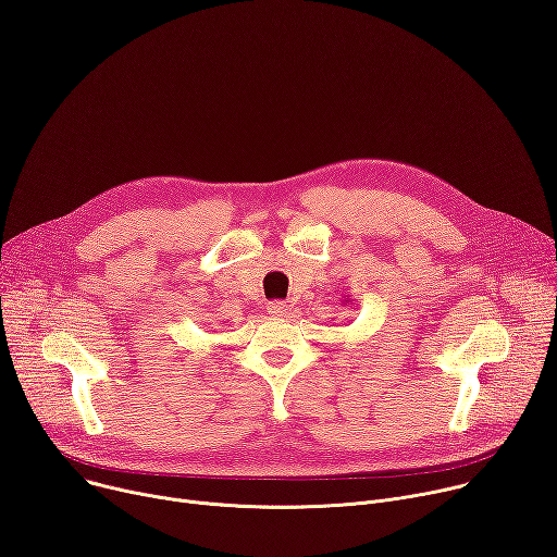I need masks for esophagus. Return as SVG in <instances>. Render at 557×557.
I'll return each instance as SVG.
<instances>
[{"label": "esophagus", "mask_w": 557, "mask_h": 557, "mask_svg": "<svg viewBox=\"0 0 557 557\" xmlns=\"http://www.w3.org/2000/svg\"><path fill=\"white\" fill-rule=\"evenodd\" d=\"M268 310H270V314H274V317H287V314H289V308H287L283 301H272V304L268 306Z\"/></svg>", "instance_id": "1"}]
</instances>
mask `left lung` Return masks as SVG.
<instances>
[{
    "mask_svg": "<svg viewBox=\"0 0 557 557\" xmlns=\"http://www.w3.org/2000/svg\"><path fill=\"white\" fill-rule=\"evenodd\" d=\"M344 306H346V308H348V306H350V298H348V301H346V304H344Z\"/></svg>",
    "mask_w": 557,
    "mask_h": 557,
    "instance_id": "obj_1",
    "label": "left lung"
}]
</instances>
